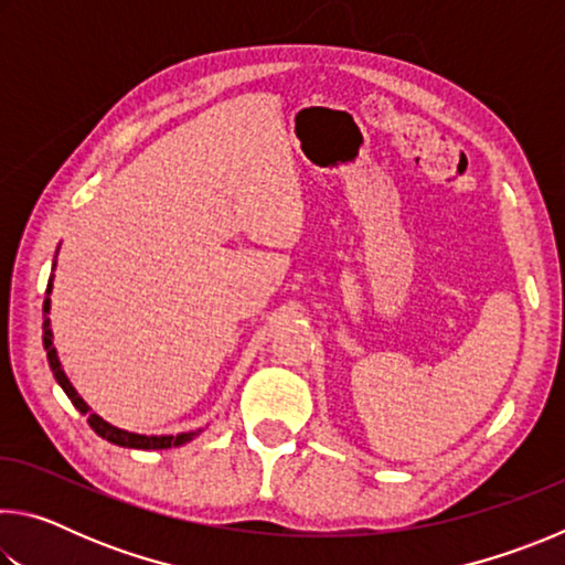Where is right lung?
<instances>
[{
    "mask_svg": "<svg viewBox=\"0 0 565 565\" xmlns=\"http://www.w3.org/2000/svg\"><path fill=\"white\" fill-rule=\"evenodd\" d=\"M52 291V279L46 284V294ZM46 313H50V296L44 299V333H42V341H44V351H46V359H50V369L56 379V384L64 388V394L70 396L72 404L76 406L79 414L87 416V424L94 428V434H99L102 438H107L109 444H117V446H127V448H171V446H181L194 438V434H179V436H139V434H129V431H121V428H114L109 426L107 420H102L97 414H89V406L84 404L76 394L74 386L70 384V379L64 376V371L60 366V359H56V351L52 347V329H50V319H46Z\"/></svg>",
    "mask_w": 565,
    "mask_h": 565,
    "instance_id": "right-lung-1",
    "label": "right lung"
}]
</instances>
